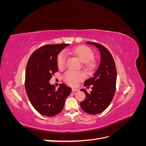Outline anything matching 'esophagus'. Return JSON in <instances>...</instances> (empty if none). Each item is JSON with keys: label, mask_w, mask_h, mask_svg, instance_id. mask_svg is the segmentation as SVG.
Instances as JSON below:
<instances>
[{"label": "esophagus", "mask_w": 146, "mask_h": 146, "mask_svg": "<svg viewBox=\"0 0 146 146\" xmlns=\"http://www.w3.org/2000/svg\"><path fill=\"white\" fill-rule=\"evenodd\" d=\"M77 91H78V90L77 89V88H72V92H76Z\"/></svg>", "instance_id": "34e87169"}]
</instances>
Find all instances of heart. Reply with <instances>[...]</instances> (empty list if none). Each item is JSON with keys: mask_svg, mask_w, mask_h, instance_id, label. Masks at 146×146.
<instances>
[{"mask_svg": "<svg viewBox=\"0 0 146 146\" xmlns=\"http://www.w3.org/2000/svg\"><path fill=\"white\" fill-rule=\"evenodd\" d=\"M68 54L77 56L82 62L84 63L87 68H90L92 66L90 60L94 57V53L91 48L86 46H78L71 49H68L66 51ZM66 55L64 52H61L58 55L56 63L60 69L63 68L66 64ZM85 78V74L80 71H73L68 70L63 75L64 80L69 85L75 86L79 82L83 81Z\"/></svg>", "mask_w": 146, "mask_h": 146, "instance_id": "heart-1", "label": "heart"}]
</instances>
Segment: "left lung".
Listing matches in <instances>:
<instances>
[{
	"mask_svg": "<svg viewBox=\"0 0 146 146\" xmlns=\"http://www.w3.org/2000/svg\"><path fill=\"white\" fill-rule=\"evenodd\" d=\"M95 46L100 53V62L94 76L86 80L85 86L92 85V91L86 94V98L80 103L82 109L90 114H98L107 108L113 99L116 91L117 72L113 56L107 48L100 44L87 42Z\"/></svg>",
	"mask_w": 146,
	"mask_h": 146,
	"instance_id": "left-lung-1",
	"label": "left lung"
}]
</instances>
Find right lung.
<instances>
[{
    "label": "right lung",
    "mask_w": 146,
    "mask_h": 146,
    "mask_svg": "<svg viewBox=\"0 0 146 146\" xmlns=\"http://www.w3.org/2000/svg\"><path fill=\"white\" fill-rule=\"evenodd\" d=\"M69 44L44 45L30 56L26 67L25 88L30 103L38 112L46 116H54L62 111L71 88L61 84L56 90L49 80L58 71L57 56Z\"/></svg>",
    "instance_id": "right-lung-1"
}]
</instances>
